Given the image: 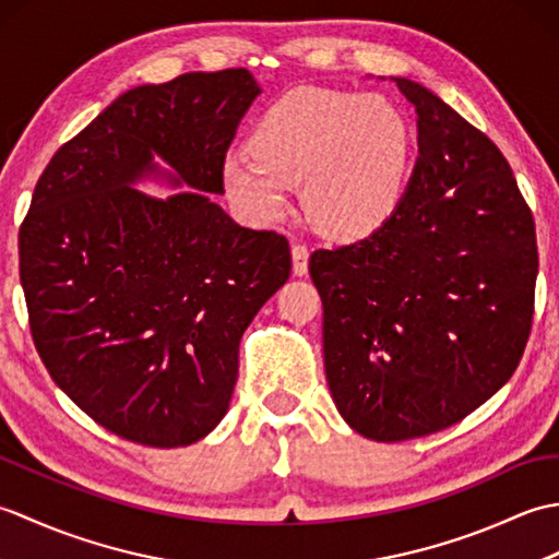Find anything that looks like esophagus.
<instances>
[{
    "label": "esophagus",
    "mask_w": 559,
    "mask_h": 559,
    "mask_svg": "<svg viewBox=\"0 0 559 559\" xmlns=\"http://www.w3.org/2000/svg\"><path fill=\"white\" fill-rule=\"evenodd\" d=\"M310 266V249L305 245H293V273L295 276H307Z\"/></svg>",
    "instance_id": "esophagus-1"
}]
</instances>
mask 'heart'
I'll return each mask as SVG.
<instances>
[{
  "label": "heart",
  "mask_w": 559,
  "mask_h": 559,
  "mask_svg": "<svg viewBox=\"0 0 559 559\" xmlns=\"http://www.w3.org/2000/svg\"><path fill=\"white\" fill-rule=\"evenodd\" d=\"M413 127L382 93L298 88L259 117L249 151L223 158L233 204L276 223L302 185L307 216L336 240H360L394 216L413 168Z\"/></svg>",
  "instance_id": "b5f03b06"
}]
</instances>
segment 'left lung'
I'll list each match as a JSON object with an SVG mask.
<instances>
[{"label":"left lung","mask_w":559,"mask_h":559,"mask_svg":"<svg viewBox=\"0 0 559 559\" xmlns=\"http://www.w3.org/2000/svg\"><path fill=\"white\" fill-rule=\"evenodd\" d=\"M394 81L420 153L401 204L365 240L310 257L331 399L374 442L444 430L509 382L538 276L536 225L500 148L423 83Z\"/></svg>","instance_id":"8db88e82"}]
</instances>
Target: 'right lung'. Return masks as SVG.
Wrapping results in <instances>:
<instances>
[{
	"label": "right lung",
	"instance_id": "add662e5",
	"mask_svg": "<svg viewBox=\"0 0 559 559\" xmlns=\"http://www.w3.org/2000/svg\"><path fill=\"white\" fill-rule=\"evenodd\" d=\"M259 93L247 69L129 88L35 185L19 230L35 348L55 384L129 442L187 447L223 420L245 329L290 276L286 237L245 228L213 199ZM144 179L174 194L146 195Z\"/></svg>",
	"mask_w": 559,
	"mask_h": 559
}]
</instances>
